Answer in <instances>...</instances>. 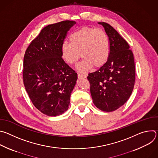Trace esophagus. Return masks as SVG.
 <instances>
[{
	"mask_svg": "<svg viewBox=\"0 0 158 158\" xmlns=\"http://www.w3.org/2000/svg\"><path fill=\"white\" fill-rule=\"evenodd\" d=\"M78 78H85L87 77V75L85 74H77Z\"/></svg>",
	"mask_w": 158,
	"mask_h": 158,
	"instance_id": "esophagus-1",
	"label": "esophagus"
}]
</instances>
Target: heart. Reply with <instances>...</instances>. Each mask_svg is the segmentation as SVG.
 I'll list each match as a JSON object with an SVG mask.
<instances>
[{"mask_svg":"<svg viewBox=\"0 0 158 158\" xmlns=\"http://www.w3.org/2000/svg\"><path fill=\"white\" fill-rule=\"evenodd\" d=\"M69 40L70 43L64 42L62 44V57L67 64L73 65L77 62L81 55L83 59L77 65L79 72H87L93 65L99 68L107 61L109 41L103 30L83 27L73 32Z\"/></svg>","mask_w":158,"mask_h":158,"instance_id":"1","label":"heart"}]
</instances>
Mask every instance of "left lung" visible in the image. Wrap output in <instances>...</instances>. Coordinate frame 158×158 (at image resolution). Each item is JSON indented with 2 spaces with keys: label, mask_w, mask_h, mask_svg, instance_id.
Listing matches in <instances>:
<instances>
[{
  "label": "left lung",
  "mask_w": 158,
  "mask_h": 158,
  "mask_svg": "<svg viewBox=\"0 0 158 158\" xmlns=\"http://www.w3.org/2000/svg\"><path fill=\"white\" fill-rule=\"evenodd\" d=\"M101 24L108 36L109 56L106 63L88 74L90 91L94 105L111 112L121 107L129 98L134 85V55L126 40L109 24Z\"/></svg>",
  "instance_id": "1"
}]
</instances>
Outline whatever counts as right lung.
<instances>
[{
    "instance_id": "add662e5",
    "label": "right lung",
    "mask_w": 158,
    "mask_h": 158,
    "mask_svg": "<svg viewBox=\"0 0 158 158\" xmlns=\"http://www.w3.org/2000/svg\"><path fill=\"white\" fill-rule=\"evenodd\" d=\"M76 24L64 20L43 28L26 51L23 82L34 106L43 114L57 116L69 108L77 73L62 58L61 46Z\"/></svg>"
}]
</instances>
